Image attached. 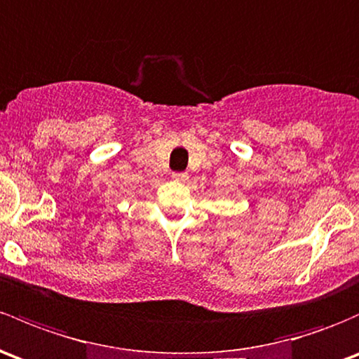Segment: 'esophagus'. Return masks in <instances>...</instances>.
I'll return each mask as SVG.
<instances>
[{
  "instance_id": "1",
  "label": "esophagus",
  "mask_w": 359,
  "mask_h": 359,
  "mask_svg": "<svg viewBox=\"0 0 359 359\" xmlns=\"http://www.w3.org/2000/svg\"><path fill=\"white\" fill-rule=\"evenodd\" d=\"M172 179L175 180V182H184V180L189 179V175H187L186 172H173Z\"/></svg>"
}]
</instances>
